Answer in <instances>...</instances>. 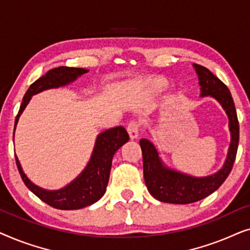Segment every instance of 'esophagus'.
<instances>
[{
    "mask_svg": "<svg viewBox=\"0 0 250 250\" xmlns=\"http://www.w3.org/2000/svg\"><path fill=\"white\" fill-rule=\"evenodd\" d=\"M126 128H127L129 138H131V139H136V138H138V136H139V131H140V125H139L138 122H135V121L129 122L128 125H127V127H126Z\"/></svg>",
    "mask_w": 250,
    "mask_h": 250,
    "instance_id": "obj_1",
    "label": "esophagus"
}]
</instances>
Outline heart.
Wrapping results in <instances>:
<instances>
[{"label":"heart","mask_w":250,"mask_h":250,"mask_svg":"<svg viewBox=\"0 0 250 250\" xmlns=\"http://www.w3.org/2000/svg\"><path fill=\"white\" fill-rule=\"evenodd\" d=\"M153 85V87L156 88V90H159V88H162L164 85H165V82H163V81H156L155 83L152 84Z\"/></svg>","instance_id":"obj_1"}]
</instances>
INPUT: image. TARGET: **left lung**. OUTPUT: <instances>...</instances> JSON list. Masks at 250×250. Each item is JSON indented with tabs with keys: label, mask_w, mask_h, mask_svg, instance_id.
<instances>
[{
	"label": "left lung",
	"mask_w": 250,
	"mask_h": 250,
	"mask_svg": "<svg viewBox=\"0 0 250 250\" xmlns=\"http://www.w3.org/2000/svg\"><path fill=\"white\" fill-rule=\"evenodd\" d=\"M199 77L201 97H213L229 116L231 145L223 168L206 177H193L167 168L160 162L155 146L148 140L140 141L143 157V175L150 194L163 203L186 205L199 201L216 191L230 174L237 156L239 122L233 99L227 85L206 67L193 64Z\"/></svg>",
	"instance_id": "1"
}]
</instances>
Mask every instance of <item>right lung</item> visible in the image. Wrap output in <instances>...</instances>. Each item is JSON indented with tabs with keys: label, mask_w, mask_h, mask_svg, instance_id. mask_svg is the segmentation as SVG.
I'll return each mask as SVG.
<instances>
[{
	"label": "right lung",
	"mask_w": 250,
	"mask_h": 250,
	"mask_svg": "<svg viewBox=\"0 0 250 250\" xmlns=\"http://www.w3.org/2000/svg\"><path fill=\"white\" fill-rule=\"evenodd\" d=\"M87 71L88 70L84 69V68L62 66L53 68L34 82L22 99L21 105H20L18 115L16 117L15 128L17 123H18L19 116L21 115L23 109L28 104L32 95L47 90V88L59 87L69 84L70 82L75 81L78 76L87 73ZM128 133L123 126L107 129V131L99 134L93 153H92L86 168L70 184H68L63 189L57 191L44 190L30 182L27 179L25 173L22 172L19 160L15 155L16 164L23 183L41 200L50 205L51 207L57 208V209H80V208H84L94 204L95 201H98L104 196L108 186L112 157L124 143L128 141Z\"/></svg>",
	"instance_id": "1"
}]
</instances>
